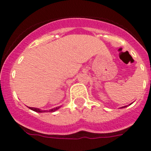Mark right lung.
<instances>
[{
    "label": "right lung",
    "mask_w": 151,
    "mask_h": 151,
    "mask_svg": "<svg viewBox=\"0 0 151 151\" xmlns=\"http://www.w3.org/2000/svg\"><path fill=\"white\" fill-rule=\"evenodd\" d=\"M60 108V107H57V108H53V109H51V110H49V111H43V110H40L39 109V108H29L31 110H32V111H35V112H38V113H43V112H54V111H57V110L59 109V108Z\"/></svg>",
    "instance_id": "1"
}]
</instances>
